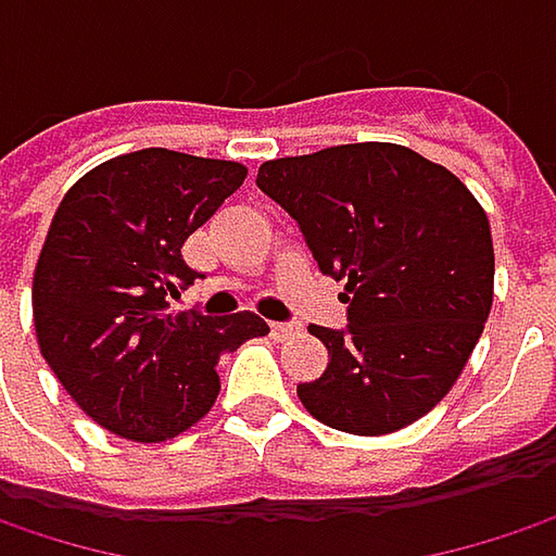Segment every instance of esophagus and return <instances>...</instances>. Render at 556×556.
<instances>
[{"label": "esophagus", "mask_w": 556, "mask_h": 556, "mask_svg": "<svg viewBox=\"0 0 556 556\" xmlns=\"http://www.w3.org/2000/svg\"><path fill=\"white\" fill-rule=\"evenodd\" d=\"M295 331H299V325H292V321H270V334L274 338H289Z\"/></svg>", "instance_id": "obj_1"}]
</instances>
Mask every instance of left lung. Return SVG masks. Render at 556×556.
I'll list each match as a JSON object with an SVG mask.
<instances>
[{
	"mask_svg": "<svg viewBox=\"0 0 556 556\" xmlns=\"http://www.w3.org/2000/svg\"><path fill=\"white\" fill-rule=\"evenodd\" d=\"M257 186L318 261L348 279V328L302 405L328 428L389 434L431 412L467 367L493 308V235L483 205L441 164L402 144H338L267 161Z\"/></svg>",
	"mask_w": 556,
	"mask_h": 556,
	"instance_id": "obj_1",
	"label": "left lung"
}]
</instances>
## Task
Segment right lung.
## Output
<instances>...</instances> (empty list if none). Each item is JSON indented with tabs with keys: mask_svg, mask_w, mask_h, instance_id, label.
Listing matches in <instances>:
<instances>
[{
	"mask_svg": "<svg viewBox=\"0 0 556 556\" xmlns=\"http://www.w3.org/2000/svg\"><path fill=\"white\" fill-rule=\"evenodd\" d=\"M244 176L235 161L144 148L63 195L35 267V331L60 387L105 431L144 444L186 431L218 395V357L270 331L254 312H169L199 277L186 238Z\"/></svg>",
	"mask_w": 556,
	"mask_h": 556,
	"instance_id": "right-lung-1",
	"label": "right lung"
}]
</instances>
